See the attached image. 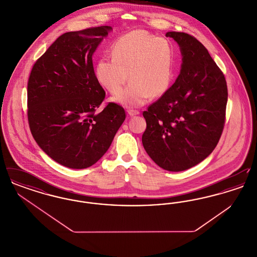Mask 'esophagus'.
Returning <instances> with one entry per match:
<instances>
[{"label":"esophagus","instance_id":"34e87169","mask_svg":"<svg viewBox=\"0 0 257 257\" xmlns=\"http://www.w3.org/2000/svg\"><path fill=\"white\" fill-rule=\"evenodd\" d=\"M127 112H128V114H129L130 116H135V115L140 114V111L136 110H127Z\"/></svg>","mask_w":257,"mask_h":257}]
</instances>
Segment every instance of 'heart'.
Listing matches in <instances>:
<instances>
[{"label":"heart","mask_w":257,"mask_h":257,"mask_svg":"<svg viewBox=\"0 0 257 257\" xmlns=\"http://www.w3.org/2000/svg\"><path fill=\"white\" fill-rule=\"evenodd\" d=\"M112 60L101 59L95 65L100 85L117 93L112 97L127 108L141 107L150 97H160L170 88L174 75L175 51L171 42L145 30H135L119 37L110 48Z\"/></svg>","instance_id":"b5f03b06"}]
</instances>
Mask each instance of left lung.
I'll return each mask as SVG.
<instances>
[{
    "label": "left lung",
    "instance_id": "8db88e82",
    "mask_svg": "<svg viewBox=\"0 0 257 257\" xmlns=\"http://www.w3.org/2000/svg\"><path fill=\"white\" fill-rule=\"evenodd\" d=\"M182 55L180 74L144 111L142 141L149 157L169 171H186L212 153L222 133L226 81L207 49L194 37L168 32Z\"/></svg>",
    "mask_w": 257,
    "mask_h": 257
}]
</instances>
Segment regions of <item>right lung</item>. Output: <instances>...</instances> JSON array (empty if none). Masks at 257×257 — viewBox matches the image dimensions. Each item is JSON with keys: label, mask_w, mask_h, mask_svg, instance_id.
<instances>
[{"label": "right lung", "mask_w": 257, "mask_h": 257, "mask_svg": "<svg viewBox=\"0 0 257 257\" xmlns=\"http://www.w3.org/2000/svg\"><path fill=\"white\" fill-rule=\"evenodd\" d=\"M110 26L61 35L36 61L28 82V120L39 147L64 167L81 170L107 152L125 120L115 103L95 112L105 98L92 56Z\"/></svg>", "instance_id": "add662e5"}]
</instances>
